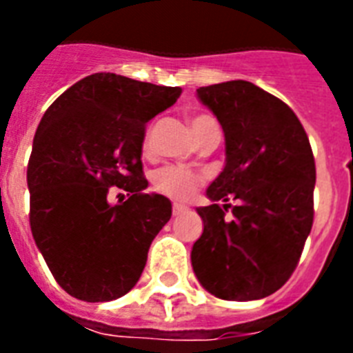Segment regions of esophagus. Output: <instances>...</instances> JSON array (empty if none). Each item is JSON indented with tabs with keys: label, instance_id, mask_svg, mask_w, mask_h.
Instances as JSON below:
<instances>
[{
	"label": "esophagus",
	"instance_id": "34e87169",
	"mask_svg": "<svg viewBox=\"0 0 353 353\" xmlns=\"http://www.w3.org/2000/svg\"><path fill=\"white\" fill-rule=\"evenodd\" d=\"M185 210H187V207L181 203H174V207H172V212H174V216L181 214V212H185Z\"/></svg>",
	"mask_w": 353,
	"mask_h": 353
}]
</instances>
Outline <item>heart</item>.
Listing matches in <instances>:
<instances>
[{"instance_id":"b5f03b06","label":"heart","mask_w":353,"mask_h":353,"mask_svg":"<svg viewBox=\"0 0 353 353\" xmlns=\"http://www.w3.org/2000/svg\"><path fill=\"white\" fill-rule=\"evenodd\" d=\"M209 121H214V119L207 113H199V115L192 117L190 124H192V130H196ZM143 148L148 150V137L144 139ZM201 181H203V176L199 172L177 165L163 166L159 170H155L154 176H152V187H154L155 192L163 194L170 199H177V201L190 198L194 190L201 185Z\"/></svg>"}]
</instances>
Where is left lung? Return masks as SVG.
Here are the masks:
<instances>
[{
	"instance_id": "left-lung-1",
	"label": "left lung",
	"mask_w": 353,
	"mask_h": 353,
	"mask_svg": "<svg viewBox=\"0 0 353 353\" xmlns=\"http://www.w3.org/2000/svg\"><path fill=\"white\" fill-rule=\"evenodd\" d=\"M198 97L225 132L227 165L207 190L225 205L198 209L205 227L192 247L194 273L223 301L263 299L290 280L312 231L310 139L285 102L251 82L205 85Z\"/></svg>"
}]
</instances>
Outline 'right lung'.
<instances>
[{
  "mask_svg": "<svg viewBox=\"0 0 353 353\" xmlns=\"http://www.w3.org/2000/svg\"><path fill=\"white\" fill-rule=\"evenodd\" d=\"M179 95L181 88L95 73L41 117L27 165L30 231L54 280L74 299L126 295L170 220V201L144 192L141 154L146 122ZM112 186L128 198L110 204Z\"/></svg>",
  "mask_w": 353,
  "mask_h": 353,
  "instance_id": "obj_1",
  "label": "right lung"
}]
</instances>
